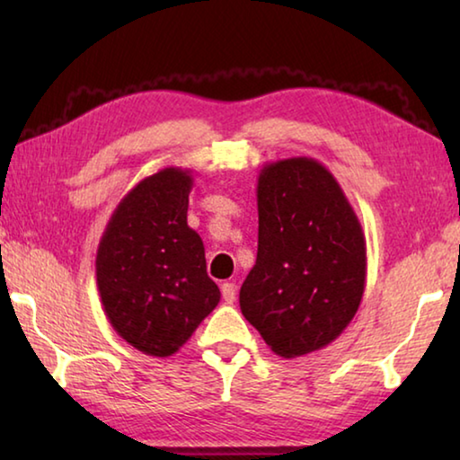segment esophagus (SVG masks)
<instances>
[{
    "label": "esophagus",
    "instance_id": "34e87169",
    "mask_svg": "<svg viewBox=\"0 0 460 460\" xmlns=\"http://www.w3.org/2000/svg\"><path fill=\"white\" fill-rule=\"evenodd\" d=\"M221 294H223V300L227 302V305H233V302H235V296H237V288H235V284L225 282V284L221 286Z\"/></svg>",
    "mask_w": 460,
    "mask_h": 460
}]
</instances>
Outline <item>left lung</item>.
<instances>
[{"mask_svg":"<svg viewBox=\"0 0 460 460\" xmlns=\"http://www.w3.org/2000/svg\"><path fill=\"white\" fill-rule=\"evenodd\" d=\"M258 215V260L241 286V313L276 355L318 351L361 305V223L334 176L313 158L263 166Z\"/></svg>","mask_w":460,"mask_h":460,"instance_id":"1","label":"left lung"}]
</instances>
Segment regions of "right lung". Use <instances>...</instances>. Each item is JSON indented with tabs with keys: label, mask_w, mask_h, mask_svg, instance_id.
Listing matches in <instances>:
<instances>
[{
	"label": "right lung",
	"mask_w": 460,
	"mask_h": 460,
	"mask_svg": "<svg viewBox=\"0 0 460 460\" xmlns=\"http://www.w3.org/2000/svg\"><path fill=\"white\" fill-rule=\"evenodd\" d=\"M190 189V170L164 168L144 178L121 199L97 249L109 323L152 357L176 353L221 300L202 239L186 223Z\"/></svg>",
	"instance_id": "right-lung-1"
}]
</instances>
